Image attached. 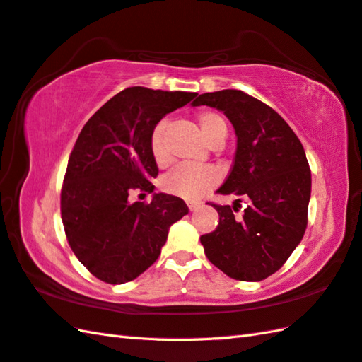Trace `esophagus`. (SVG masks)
Returning a JSON list of instances; mask_svg holds the SVG:
<instances>
[{"mask_svg": "<svg viewBox=\"0 0 362 362\" xmlns=\"http://www.w3.org/2000/svg\"><path fill=\"white\" fill-rule=\"evenodd\" d=\"M187 206H189V211L192 212V211H195V209H197V206H198V204H197V203H187Z\"/></svg>", "mask_w": 362, "mask_h": 362, "instance_id": "1", "label": "esophagus"}]
</instances>
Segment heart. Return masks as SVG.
Segmentation results:
<instances>
[{
    "instance_id": "heart-1",
    "label": "heart",
    "mask_w": 362,
    "mask_h": 362,
    "mask_svg": "<svg viewBox=\"0 0 362 362\" xmlns=\"http://www.w3.org/2000/svg\"><path fill=\"white\" fill-rule=\"evenodd\" d=\"M197 123L200 127L204 142L209 146L222 145L228 134V124L222 115L212 110H202L197 114ZM165 127L158 124L151 131L150 151L151 158L159 168H167L172 164V154L165 145ZM220 176L211 167L181 165L162 180V189L167 194L181 197L184 200H198L218 184Z\"/></svg>"
}]
</instances>
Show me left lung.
Instances as JSON below:
<instances>
[{
    "label": "left lung",
    "instance_id": "1",
    "mask_svg": "<svg viewBox=\"0 0 362 362\" xmlns=\"http://www.w3.org/2000/svg\"><path fill=\"white\" fill-rule=\"evenodd\" d=\"M202 105L222 110L238 136L231 173L217 192L248 200L242 218L231 206L212 204L220 220L216 231L200 238L204 253L228 276L261 281L281 269L303 239L311 198L303 145L281 115L242 90L203 93L192 103Z\"/></svg>",
    "mask_w": 362,
    "mask_h": 362
}]
</instances>
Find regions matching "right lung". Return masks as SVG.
<instances>
[{
	"mask_svg": "<svg viewBox=\"0 0 362 362\" xmlns=\"http://www.w3.org/2000/svg\"><path fill=\"white\" fill-rule=\"evenodd\" d=\"M195 92L124 88L81 129L61 190L67 240L79 262L109 284L132 281L160 255L168 228L189 212L181 198L153 194L131 202L134 190L153 192L159 170L150 136L162 117L186 106Z\"/></svg>",
	"mask_w": 362,
	"mask_h": 362,
	"instance_id": "obj_1",
	"label": "right lung"
}]
</instances>
